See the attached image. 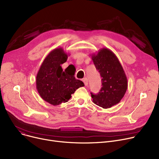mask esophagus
Returning a JSON list of instances; mask_svg holds the SVG:
<instances>
[{
	"label": "esophagus",
	"instance_id": "obj_1",
	"mask_svg": "<svg viewBox=\"0 0 159 159\" xmlns=\"http://www.w3.org/2000/svg\"><path fill=\"white\" fill-rule=\"evenodd\" d=\"M82 81H83V82L84 83V85L86 86H88V79L87 78H84L82 79Z\"/></svg>",
	"mask_w": 159,
	"mask_h": 159
}]
</instances>
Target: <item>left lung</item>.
Returning a JSON list of instances; mask_svg holds the SVG:
<instances>
[{"mask_svg":"<svg viewBox=\"0 0 159 159\" xmlns=\"http://www.w3.org/2000/svg\"><path fill=\"white\" fill-rule=\"evenodd\" d=\"M91 58L102 79L101 90L92 93L93 102L104 109L120 102L128 88V80L124 69L115 54L107 48H102Z\"/></svg>","mask_w":159,"mask_h":159,"instance_id":"left-lung-1","label":"left lung"}]
</instances>
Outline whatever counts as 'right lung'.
<instances>
[{"label": "right lung", "mask_w": 159, "mask_h": 159, "mask_svg": "<svg viewBox=\"0 0 159 159\" xmlns=\"http://www.w3.org/2000/svg\"><path fill=\"white\" fill-rule=\"evenodd\" d=\"M68 55L62 48L52 50L37 75L36 87L40 96L53 106L68 102L77 89L84 86L82 81L75 78V73L63 71L61 65L66 62Z\"/></svg>", "instance_id": "right-lung-1"}]
</instances>
